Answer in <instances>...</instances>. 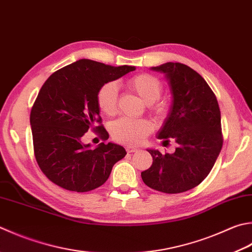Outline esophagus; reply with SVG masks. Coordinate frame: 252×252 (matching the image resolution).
<instances>
[{
	"label": "esophagus",
	"instance_id": "1",
	"mask_svg": "<svg viewBox=\"0 0 252 252\" xmlns=\"http://www.w3.org/2000/svg\"><path fill=\"white\" fill-rule=\"evenodd\" d=\"M126 151H127L128 154H132V153H137V151H138V149L135 148V147L127 146V147H126Z\"/></svg>",
	"mask_w": 252,
	"mask_h": 252
}]
</instances>
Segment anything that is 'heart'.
Returning a JSON list of instances; mask_svg holds the SVG:
<instances>
[{
	"mask_svg": "<svg viewBox=\"0 0 252 252\" xmlns=\"http://www.w3.org/2000/svg\"><path fill=\"white\" fill-rule=\"evenodd\" d=\"M128 87L146 104L150 111L161 116L168 111V104L159 101L162 87L158 79L148 73L135 75L128 81ZM118 89L115 82H106L99 87L96 93L98 108L106 115H113L117 107ZM151 125L146 120H132L122 117L112 123L111 134L114 139L126 145H138L150 134Z\"/></svg>",
	"mask_w": 252,
	"mask_h": 252,
	"instance_id": "1",
	"label": "heart"
}]
</instances>
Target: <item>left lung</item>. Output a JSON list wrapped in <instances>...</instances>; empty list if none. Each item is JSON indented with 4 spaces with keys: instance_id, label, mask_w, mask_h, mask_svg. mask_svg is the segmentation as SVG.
<instances>
[{
    "instance_id": "left-lung-1",
    "label": "left lung",
    "mask_w": 252,
    "mask_h": 252,
    "mask_svg": "<svg viewBox=\"0 0 252 252\" xmlns=\"http://www.w3.org/2000/svg\"><path fill=\"white\" fill-rule=\"evenodd\" d=\"M164 73L172 104L158 138L178 144L173 154L148 149L153 164L142 181L156 191L177 194L197 187L214 167L222 147L220 111L210 85L187 64L167 63L151 68Z\"/></svg>"
}]
</instances>
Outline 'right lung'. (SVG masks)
Returning a JSON list of instances; mask_svg holds the SVG:
<instances>
[{
	"label": "right lung",
	"mask_w": 252,
	"mask_h": 252,
	"mask_svg": "<svg viewBox=\"0 0 252 252\" xmlns=\"http://www.w3.org/2000/svg\"><path fill=\"white\" fill-rule=\"evenodd\" d=\"M135 69L80 59L46 80L32 107L31 126L36 161L51 182L69 191H92L106 182L113 165L126 156L124 147L113 142L91 149L82 137L92 128L108 139L103 125L95 126L102 123L97 90Z\"/></svg>",
	"instance_id": "right-lung-1"
}]
</instances>
